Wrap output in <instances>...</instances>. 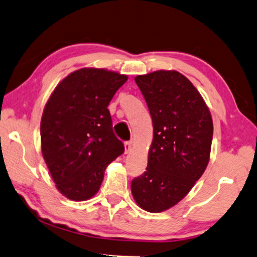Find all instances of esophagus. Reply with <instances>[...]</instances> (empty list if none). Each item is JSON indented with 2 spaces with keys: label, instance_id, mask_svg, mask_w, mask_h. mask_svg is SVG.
<instances>
[{
  "label": "esophagus",
  "instance_id": "obj_1",
  "mask_svg": "<svg viewBox=\"0 0 257 257\" xmlns=\"http://www.w3.org/2000/svg\"><path fill=\"white\" fill-rule=\"evenodd\" d=\"M130 151H132V143L130 142L124 143V154L130 153Z\"/></svg>",
  "mask_w": 257,
  "mask_h": 257
}]
</instances>
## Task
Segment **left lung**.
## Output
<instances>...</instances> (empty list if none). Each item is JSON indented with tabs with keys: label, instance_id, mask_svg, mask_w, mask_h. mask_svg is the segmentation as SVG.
Instances as JSON below:
<instances>
[{
	"label": "left lung",
	"instance_id": "8db88e82",
	"mask_svg": "<svg viewBox=\"0 0 257 257\" xmlns=\"http://www.w3.org/2000/svg\"><path fill=\"white\" fill-rule=\"evenodd\" d=\"M135 82L153 121V142L145 173L132 182L135 201L148 212L179 203L206 171L213 123L203 97L183 74L155 71Z\"/></svg>",
	"mask_w": 257,
	"mask_h": 257
}]
</instances>
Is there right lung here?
<instances>
[{
  "mask_svg": "<svg viewBox=\"0 0 257 257\" xmlns=\"http://www.w3.org/2000/svg\"><path fill=\"white\" fill-rule=\"evenodd\" d=\"M127 80L104 68L77 69L59 82L45 105L41 153L56 188L69 200L94 197L106 166L124 151L108 105Z\"/></svg>",
  "mask_w": 257,
  "mask_h": 257,
  "instance_id": "1",
  "label": "right lung"
}]
</instances>
